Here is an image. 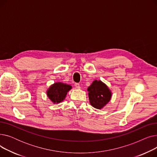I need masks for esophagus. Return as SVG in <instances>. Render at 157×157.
Returning a JSON list of instances; mask_svg holds the SVG:
<instances>
[{"mask_svg": "<svg viewBox=\"0 0 157 157\" xmlns=\"http://www.w3.org/2000/svg\"><path fill=\"white\" fill-rule=\"evenodd\" d=\"M74 85H75L76 88H78V89H79V88H81V87H80L79 84H78V83H75V84H74Z\"/></svg>", "mask_w": 157, "mask_h": 157, "instance_id": "34e87169", "label": "esophagus"}]
</instances>
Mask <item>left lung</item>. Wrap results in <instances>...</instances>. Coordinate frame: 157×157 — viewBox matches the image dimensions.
Returning <instances> with one entry per match:
<instances>
[{
  "mask_svg": "<svg viewBox=\"0 0 157 157\" xmlns=\"http://www.w3.org/2000/svg\"><path fill=\"white\" fill-rule=\"evenodd\" d=\"M90 103L96 109H102L111 98V92L101 81L95 80L88 88Z\"/></svg>",
  "mask_w": 157,
  "mask_h": 157,
  "instance_id": "obj_1",
  "label": "left lung"
}]
</instances>
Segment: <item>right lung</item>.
Returning <instances> with one entry per match:
<instances>
[{
    "label": "right lung",
    "mask_w": 157,
    "mask_h": 157,
    "mask_svg": "<svg viewBox=\"0 0 157 157\" xmlns=\"http://www.w3.org/2000/svg\"><path fill=\"white\" fill-rule=\"evenodd\" d=\"M72 88L69 85L58 82L52 85L47 91V95L53 103H60L65 98L67 93Z\"/></svg>",
    "instance_id": "add662e5"
}]
</instances>
